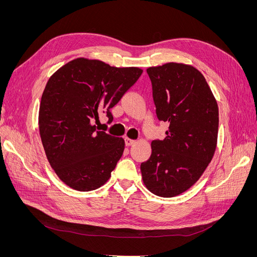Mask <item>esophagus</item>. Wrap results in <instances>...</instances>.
Segmentation results:
<instances>
[{"label": "esophagus", "instance_id": "34e87169", "mask_svg": "<svg viewBox=\"0 0 257 257\" xmlns=\"http://www.w3.org/2000/svg\"><path fill=\"white\" fill-rule=\"evenodd\" d=\"M135 143H136V141H133V139L125 138V145L126 146H133Z\"/></svg>", "mask_w": 257, "mask_h": 257}]
</instances>
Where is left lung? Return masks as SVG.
Returning <instances> with one entry per match:
<instances>
[{
  "instance_id": "8db88e82",
  "label": "left lung",
  "mask_w": 257,
  "mask_h": 257,
  "mask_svg": "<svg viewBox=\"0 0 257 257\" xmlns=\"http://www.w3.org/2000/svg\"><path fill=\"white\" fill-rule=\"evenodd\" d=\"M155 112L168 122L166 137L152 142L142 163L143 180L161 197L179 195L195 183L211 162L219 131V108L198 69L181 63L149 67Z\"/></svg>"
}]
</instances>
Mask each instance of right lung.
<instances>
[{"instance_id":"obj_1","label":"right lung","mask_w":257,"mask_h":257,"mask_svg":"<svg viewBox=\"0 0 257 257\" xmlns=\"http://www.w3.org/2000/svg\"><path fill=\"white\" fill-rule=\"evenodd\" d=\"M142 74L138 67L78 58L50 77L40 107V134L51 167L72 189L93 191L110 178L125 144L93 122L100 112L111 122L110 109Z\"/></svg>"}]
</instances>
